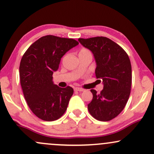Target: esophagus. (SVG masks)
<instances>
[{
	"instance_id": "1",
	"label": "esophagus",
	"mask_w": 154,
	"mask_h": 154,
	"mask_svg": "<svg viewBox=\"0 0 154 154\" xmlns=\"http://www.w3.org/2000/svg\"><path fill=\"white\" fill-rule=\"evenodd\" d=\"M74 91H80V92H82V91H85V89L82 88H74Z\"/></svg>"
}]
</instances>
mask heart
<instances>
[{"instance_id":"heart-1","label":"heart","mask_w":154,"mask_h":154,"mask_svg":"<svg viewBox=\"0 0 154 154\" xmlns=\"http://www.w3.org/2000/svg\"><path fill=\"white\" fill-rule=\"evenodd\" d=\"M91 55V52H90V50H88V49L86 48H82L80 50V52H79V55Z\"/></svg>"}]
</instances>
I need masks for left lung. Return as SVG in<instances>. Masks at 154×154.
Returning <instances> with one entry per match:
<instances>
[{"mask_svg":"<svg viewBox=\"0 0 154 154\" xmlns=\"http://www.w3.org/2000/svg\"><path fill=\"white\" fill-rule=\"evenodd\" d=\"M78 41L94 54L96 77L104 85L99 94L91 89L93 99L88 104V109L98 121H109L122 112L129 98L131 87L129 58L122 47L107 37L80 38Z\"/></svg>","mask_w":154,"mask_h":154,"instance_id":"obj_1","label":"left lung"}]
</instances>
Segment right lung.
Listing matches in <instances>:
<instances>
[{
	"instance_id": "add662e5",
	"label": "right lung",
	"mask_w": 154,
	"mask_h": 154,
	"mask_svg": "<svg viewBox=\"0 0 154 154\" xmlns=\"http://www.w3.org/2000/svg\"><path fill=\"white\" fill-rule=\"evenodd\" d=\"M77 45L73 38L47 35L32 44L21 59L20 78L25 99L32 112L43 121L58 120L66 110L74 90L54 84L52 74L66 52Z\"/></svg>"
}]
</instances>
